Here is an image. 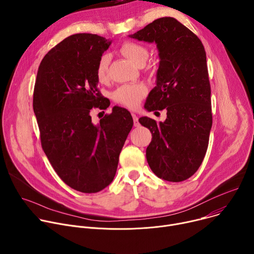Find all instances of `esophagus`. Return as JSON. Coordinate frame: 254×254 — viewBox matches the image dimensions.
<instances>
[{
	"label": "esophagus",
	"mask_w": 254,
	"mask_h": 254,
	"mask_svg": "<svg viewBox=\"0 0 254 254\" xmlns=\"http://www.w3.org/2000/svg\"><path fill=\"white\" fill-rule=\"evenodd\" d=\"M131 117H132V120H133V125L134 127H138L139 126V123H138V118L135 114H131Z\"/></svg>",
	"instance_id": "1"
}]
</instances>
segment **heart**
<instances>
[{"label":"heart","instance_id":"obj_1","mask_svg":"<svg viewBox=\"0 0 254 254\" xmlns=\"http://www.w3.org/2000/svg\"><path fill=\"white\" fill-rule=\"evenodd\" d=\"M120 51L125 57H127L130 62L138 67L144 65L149 57L148 49L142 44L133 41L125 42L121 46ZM110 60L111 58L108 54H103L98 59L96 65V77L99 82H103L107 78ZM146 94V86L140 83H134L120 86L114 91L113 97L118 103L122 105H125L128 108H135Z\"/></svg>","mask_w":254,"mask_h":254}]
</instances>
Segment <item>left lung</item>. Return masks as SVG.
I'll list each match as a JSON object with an SVG mask.
<instances>
[{"label": "left lung", "instance_id": "8db88e82", "mask_svg": "<svg viewBox=\"0 0 254 254\" xmlns=\"http://www.w3.org/2000/svg\"><path fill=\"white\" fill-rule=\"evenodd\" d=\"M157 44L160 64L157 85L144 108L167 111L165 122L138 120L153 135L147 161L159 178L182 182L193 176L207 152L212 127L211 87L206 52L197 36L172 17H163L129 35Z\"/></svg>", "mask_w": 254, "mask_h": 254}]
</instances>
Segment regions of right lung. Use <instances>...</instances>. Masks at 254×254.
<instances>
[{"label": "right lung", "mask_w": 254, "mask_h": 254, "mask_svg": "<svg viewBox=\"0 0 254 254\" xmlns=\"http://www.w3.org/2000/svg\"><path fill=\"white\" fill-rule=\"evenodd\" d=\"M111 44L95 34L69 36L45 55L34 88L42 149L63 182L82 193H97L113 182L133 125L120 106L99 124L91 121L92 107L106 110L111 103L96 77L98 59Z\"/></svg>", "instance_id": "right-lung-1"}]
</instances>
